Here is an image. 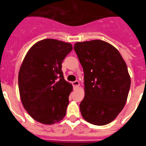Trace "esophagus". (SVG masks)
<instances>
[{
  "label": "esophagus",
  "instance_id": "34e87169",
  "mask_svg": "<svg viewBox=\"0 0 146 146\" xmlns=\"http://www.w3.org/2000/svg\"><path fill=\"white\" fill-rule=\"evenodd\" d=\"M72 84H73V86L75 89H76V88H78L79 86H80V82H79V81H78V80H76V81L73 82H72Z\"/></svg>",
  "mask_w": 146,
  "mask_h": 146
}]
</instances>
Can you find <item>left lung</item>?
I'll use <instances>...</instances> for the list:
<instances>
[{
	"label": "left lung",
	"mask_w": 146,
	"mask_h": 146,
	"mask_svg": "<svg viewBox=\"0 0 146 146\" xmlns=\"http://www.w3.org/2000/svg\"><path fill=\"white\" fill-rule=\"evenodd\" d=\"M74 50L84 71L82 117L97 126L110 123L127 100L131 78L126 62L115 47L100 39L76 42Z\"/></svg>",
	"instance_id": "left-lung-1"
}]
</instances>
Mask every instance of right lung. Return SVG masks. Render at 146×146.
I'll return each mask as SVG.
<instances>
[{"mask_svg":"<svg viewBox=\"0 0 146 146\" xmlns=\"http://www.w3.org/2000/svg\"><path fill=\"white\" fill-rule=\"evenodd\" d=\"M73 49L71 44L45 39L26 54L18 74L23 105L36 121L51 125L64 118L73 86L64 78L62 62Z\"/></svg>","mask_w":146,"mask_h":146,"instance_id":"obj_1","label":"right lung"}]
</instances>
